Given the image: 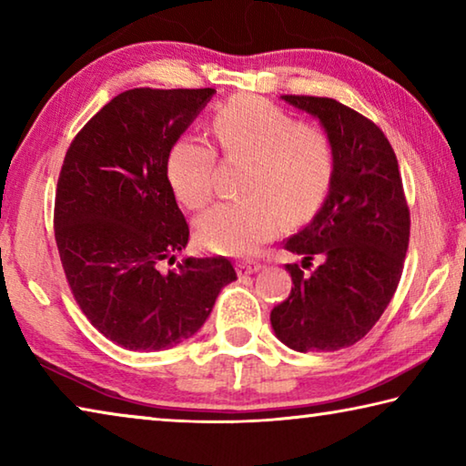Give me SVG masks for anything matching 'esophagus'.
<instances>
[{
    "instance_id": "obj_1",
    "label": "esophagus",
    "mask_w": 466,
    "mask_h": 466,
    "mask_svg": "<svg viewBox=\"0 0 466 466\" xmlns=\"http://www.w3.org/2000/svg\"><path fill=\"white\" fill-rule=\"evenodd\" d=\"M261 263L258 261H244V263H238V275L240 278H247V275H252L257 271H261Z\"/></svg>"
}]
</instances>
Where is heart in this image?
I'll use <instances>...</instances> for the list:
<instances>
[{
	"instance_id": "1",
	"label": "heart",
	"mask_w": 466,
	"mask_h": 466,
	"mask_svg": "<svg viewBox=\"0 0 466 466\" xmlns=\"http://www.w3.org/2000/svg\"><path fill=\"white\" fill-rule=\"evenodd\" d=\"M214 131L230 157H248L238 201H224L197 218L195 236L218 255L248 257L271 240L281 218L299 224L317 214L335 178V147L325 131L299 123L258 96H238L216 110ZM216 149L183 136L167 157L172 193L188 209L214 197Z\"/></svg>"
}]
</instances>
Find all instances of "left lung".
Here are the masks:
<instances>
[{
  "instance_id": "obj_1",
  "label": "left lung",
  "mask_w": 466,
  "mask_h": 466,
  "mask_svg": "<svg viewBox=\"0 0 466 466\" xmlns=\"http://www.w3.org/2000/svg\"><path fill=\"white\" fill-rule=\"evenodd\" d=\"M281 100L319 119L335 147V178L312 222L286 240L302 263L286 265L294 286L271 327L294 351H337L358 343L397 291L411 226L403 180L389 139L366 116L333 98Z\"/></svg>"
}]
</instances>
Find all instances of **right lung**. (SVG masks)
Here are the masks:
<instances>
[{"label": "right lung", "mask_w": 466, "mask_h": 466, "mask_svg": "<svg viewBox=\"0 0 466 466\" xmlns=\"http://www.w3.org/2000/svg\"><path fill=\"white\" fill-rule=\"evenodd\" d=\"M214 88H136L84 125L63 160L55 197V240L82 312L131 351L170 350L203 327L224 286V257H185L188 226L167 177L175 141Z\"/></svg>", "instance_id": "obj_1"}]
</instances>
